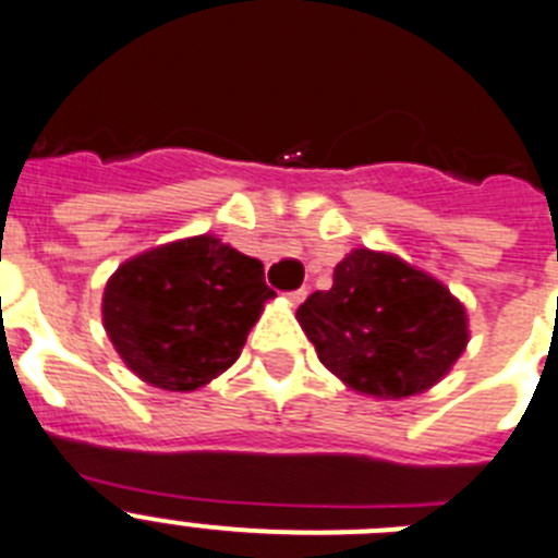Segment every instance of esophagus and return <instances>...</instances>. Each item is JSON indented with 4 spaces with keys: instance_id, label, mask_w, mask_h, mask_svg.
Listing matches in <instances>:
<instances>
[{
    "instance_id": "esophagus-1",
    "label": "esophagus",
    "mask_w": 558,
    "mask_h": 558,
    "mask_svg": "<svg viewBox=\"0 0 558 558\" xmlns=\"http://www.w3.org/2000/svg\"><path fill=\"white\" fill-rule=\"evenodd\" d=\"M288 299L293 304H299V302H304V299H307V288H299V290H290L288 293Z\"/></svg>"
}]
</instances>
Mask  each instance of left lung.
<instances>
[{
	"label": "left lung",
	"instance_id": "left-lung-1",
	"mask_svg": "<svg viewBox=\"0 0 558 558\" xmlns=\"http://www.w3.org/2000/svg\"><path fill=\"white\" fill-rule=\"evenodd\" d=\"M318 360L347 386L411 397L445 377L466 347V313L433 276L357 248L295 313Z\"/></svg>",
	"mask_w": 558,
	"mask_h": 558
}]
</instances>
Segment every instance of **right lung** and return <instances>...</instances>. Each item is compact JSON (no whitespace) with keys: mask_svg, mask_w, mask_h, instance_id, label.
Listing matches in <instances>:
<instances>
[{"mask_svg":"<svg viewBox=\"0 0 558 558\" xmlns=\"http://www.w3.org/2000/svg\"><path fill=\"white\" fill-rule=\"evenodd\" d=\"M270 295L259 259L201 234L122 265L106 284L102 322L145 383L195 391L240 357Z\"/></svg>","mask_w":558,"mask_h":558,"instance_id":"add662e5","label":"right lung"}]
</instances>
